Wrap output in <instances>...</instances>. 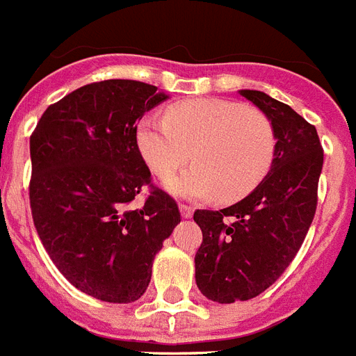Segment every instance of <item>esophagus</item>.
<instances>
[{"label": "esophagus", "mask_w": 356, "mask_h": 356, "mask_svg": "<svg viewBox=\"0 0 356 356\" xmlns=\"http://www.w3.org/2000/svg\"><path fill=\"white\" fill-rule=\"evenodd\" d=\"M180 211L184 218H191L193 217V207L187 206V204H180Z\"/></svg>", "instance_id": "esophagus-1"}]
</instances>
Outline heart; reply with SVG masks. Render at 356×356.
Wrapping results in <instances>:
<instances>
[{"label": "heart", "mask_w": 356, "mask_h": 356, "mask_svg": "<svg viewBox=\"0 0 356 356\" xmlns=\"http://www.w3.org/2000/svg\"><path fill=\"white\" fill-rule=\"evenodd\" d=\"M275 129L264 112L224 99H189L145 118L138 147L149 169L167 180L189 161L191 169L167 181L170 193L235 202L254 191L275 156Z\"/></svg>", "instance_id": "obj_1"}]
</instances>
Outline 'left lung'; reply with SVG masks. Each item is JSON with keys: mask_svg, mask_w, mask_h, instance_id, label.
<instances>
[{"mask_svg": "<svg viewBox=\"0 0 356 356\" xmlns=\"http://www.w3.org/2000/svg\"><path fill=\"white\" fill-rule=\"evenodd\" d=\"M241 95L268 115L277 145L272 169L246 198L193 215L202 229L196 285L218 303L252 300L280 280L312 224L323 167L314 124L263 92L241 90Z\"/></svg>", "mask_w": 356, "mask_h": 356, "instance_id": "8db88e82", "label": "left lung"}]
</instances>
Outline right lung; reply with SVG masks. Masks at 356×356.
Instances as JSON below:
<instances>
[{
    "instance_id": "right-lung-1",
    "label": "right lung",
    "mask_w": 356,
    "mask_h": 356,
    "mask_svg": "<svg viewBox=\"0 0 356 356\" xmlns=\"http://www.w3.org/2000/svg\"><path fill=\"white\" fill-rule=\"evenodd\" d=\"M165 99L139 81L92 82L49 104L31 134L34 227L60 274L97 300L141 298L181 220L138 147V119Z\"/></svg>"
}]
</instances>
